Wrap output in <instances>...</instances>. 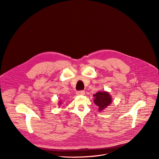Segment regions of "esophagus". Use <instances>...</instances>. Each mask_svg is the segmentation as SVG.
<instances>
[{
	"label": "esophagus",
	"mask_w": 159,
	"mask_h": 159,
	"mask_svg": "<svg viewBox=\"0 0 159 159\" xmlns=\"http://www.w3.org/2000/svg\"><path fill=\"white\" fill-rule=\"evenodd\" d=\"M76 93H77V95H85V92L83 91V90L77 91V92H76Z\"/></svg>",
	"instance_id": "esophagus-1"
}]
</instances>
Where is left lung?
Masks as SVG:
<instances>
[{
	"label": "left lung",
	"mask_w": 159,
	"mask_h": 159,
	"mask_svg": "<svg viewBox=\"0 0 159 159\" xmlns=\"http://www.w3.org/2000/svg\"><path fill=\"white\" fill-rule=\"evenodd\" d=\"M93 96L95 97L94 102L99 107V111L105 109L112 102V98L107 92H98Z\"/></svg>",
	"instance_id": "8db88e82"
}]
</instances>
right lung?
Wrapping results in <instances>:
<instances>
[{
	"label": "right lung",
	"mask_w": 159,
	"mask_h": 159,
	"mask_svg": "<svg viewBox=\"0 0 159 159\" xmlns=\"http://www.w3.org/2000/svg\"><path fill=\"white\" fill-rule=\"evenodd\" d=\"M60 104H61V102H60Z\"/></svg>",
	"instance_id": "1"
}]
</instances>
